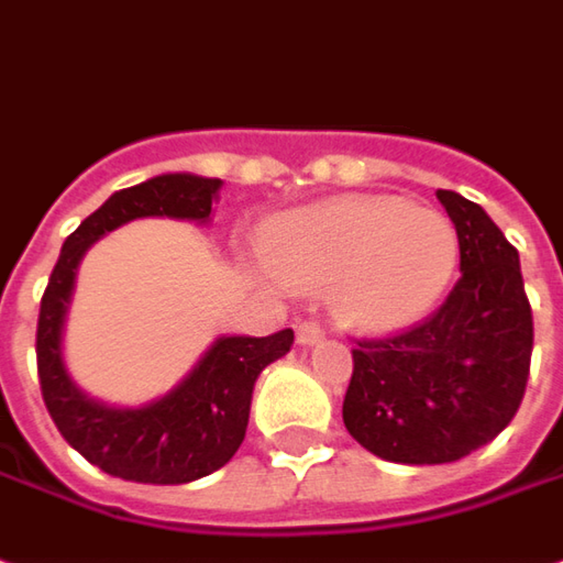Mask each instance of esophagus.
I'll list each match as a JSON object with an SVG mask.
<instances>
[{
	"instance_id": "1",
	"label": "esophagus",
	"mask_w": 563,
	"mask_h": 563,
	"mask_svg": "<svg viewBox=\"0 0 563 563\" xmlns=\"http://www.w3.org/2000/svg\"><path fill=\"white\" fill-rule=\"evenodd\" d=\"M296 339L298 345H317V342L323 339V327H320L317 320H305V323H298Z\"/></svg>"
}]
</instances>
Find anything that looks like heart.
Listing matches in <instances>:
<instances>
[{
    "mask_svg": "<svg viewBox=\"0 0 563 563\" xmlns=\"http://www.w3.org/2000/svg\"><path fill=\"white\" fill-rule=\"evenodd\" d=\"M265 255L296 286L335 283V311L363 332H397L434 311L459 265L453 221L397 197H339L277 218Z\"/></svg>",
    "mask_w": 563,
    "mask_h": 563,
    "instance_id": "heart-1",
    "label": "heart"
}]
</instances>
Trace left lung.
<instances>
[{"instance_id":"8db88e82","label":"left lung","mask_w":563,"mask_h":563,"mask_svg":"<svg viewBox=\"0 0 563 563\" xmlns=\"http://www.w3.org/2000/svg\"><path fill=\"white\" fill-rule=\"evenodd\" d=\"M459 233V271L438 311L388 339H357L342 404L351 438L373 456L441 465L490 443L521 407L533 311L518 250L477 202L438 190Z\"/></svg>"}]
</instances>
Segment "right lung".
Instances as JSON below:
<instances>
[{
	"mask_svg": "<svg viewBox=\"0 0 563 563\" xmlns=\"http://www.w3.org/2000/svg\"><path fill=\"white\" fill-rule=\"evenodd\" d=\"M218 178L156 175L117 190L64 240L48 277L36 327L42 400L57 431L101 472L137 484H190L218 472L240 450L250 426L255 378L292 347V330L274 335H221L169 394L135 410L104 407L73 385L60 357V332L73 296L76 267L95 240L135 218L166 216L209 221Z\"/></svg>",
	"mask_w": 563,
	"mask_h": 563,
	"instance_id": "right-lung-1",
	"label": "right lung"
}]
</instances>
